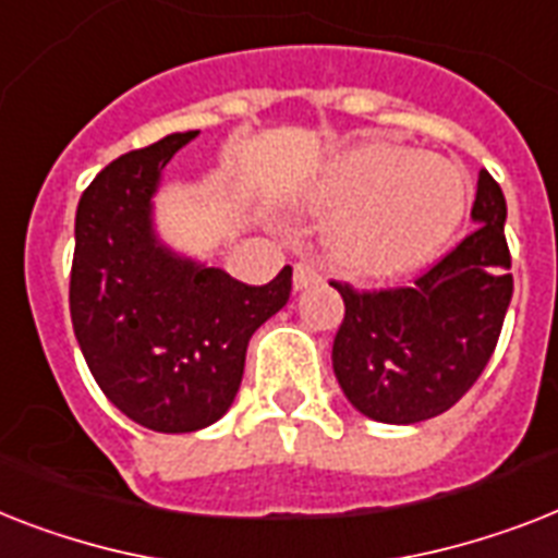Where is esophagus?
Listing matches in <instances>:
<instances>
[{"instance_id": "obj_1", "label": "esophagus", "mask_w": 558, "mask_h": 558, "mask_svg": "<svg viewBox=\"0 0 558 558\" xmlns=\"http://www.w3.org/2000/svg\"><path fill=\"white\" fill-rule=\"evenodd\" d=\"M315 283H320V275H318V269H315V266H310V264L294 266V275H292L294 292H303V289L315 287Z\"/></svg>"}]
</instances>
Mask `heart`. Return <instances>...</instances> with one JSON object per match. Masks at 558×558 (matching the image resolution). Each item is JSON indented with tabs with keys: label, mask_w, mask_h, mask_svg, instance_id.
Listing matches in <instances>:
<instances>
[{
	"label": "heart",
	"mask_w": 558,
	"mask_h": 558,
	"mask_svg": "<svg viewBox=\"0 0 558 558\" xmlns=\"http://www.w3.org/2000/svg\"><path fill=\"white\" fill-rule=\"evenodd\" d=\"M470 177L459 162L418 148L364 143L338 154L310 189L332 215L324 248L355 280L387 283L427 266L468 211Z\"/></svg>",
	"instance_id": "1"
}]
</instances>
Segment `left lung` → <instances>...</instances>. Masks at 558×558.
<instances>
[{
	"label": "left lung",
	"instance_id": "obj_1",
	"mask_svg": "<svg viewBox=\"0 0 558 558\" xmlns=\"http://www.w3.org/2000/svg\"><path fill=\"white\" fill-rule=\"evenodd\" d=\"M475 229L412 287L343 298L332 369L361 415L381 424H418L450 410L490 361L513 298L505 240L507 203L478 171Z\"/></svg>",
	"mask_w": 558,
	"mask_h": 558
}]
</instances>
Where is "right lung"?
<instances>
[{
	"label": "right lung",
	"instance_id": "obj_1",
	"mask_svg": "<svg viewBox=\"0 0 558 558\" xmlns=\"http://www.w3.org/2000/svg\"><path fill=\"white\" fill-rule=\"evenodd\" d=\"M197 131L108 162L80 197L71 324L94 381L154 433H194L232 407L248 338L287 306L292 266L246 287L166 246L154 226L162 169Z\"/></svg>",
	"mask_w": 558,
	"mask_h": 558
}]
</instances>
